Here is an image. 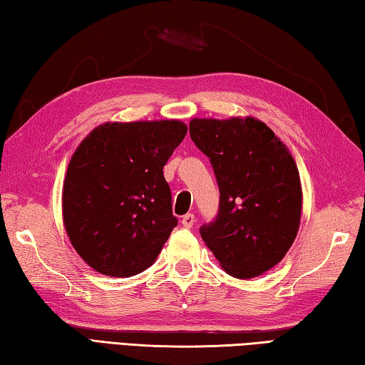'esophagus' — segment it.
I'll return each instance as SVG.
<instances>
[{
	"instance_id": "obj_1",
	"label": "esophagus",
	"mask_w": 365,
	"mask_h": 365,
	"mask_svg": "<svg viewBox=\"0 0 365 365\" xmlns=\"http://www.w3.org/2000/svg\"><path fill=\"white\" fill-rule=\"evenodd\" d=\"M181 224L185 227V229H190V227H194V224H195V216L192 215V212H189V215L182 216Z\"/></svg>"
}]
</instances>
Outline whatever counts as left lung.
I'll use <instances>...</instances> for the list:
<instances>
[{
	"label": "left lung",
	"mask_w": 365,
	"mask_h": 365,
	"mask_svg": "<svg viewBox=\"0 0 365 365\" xmlns=\"http://www.w3.org/2000/svg\"><path fill=\"white\" fill-rule=\"evenodd\" d=\"M189 133L210 159L221 194L216 219L200 227L203 242L232 277H259L286 256L297 235V165L257 119H194Z\"/></svg>",
	"instance_id": "1"
}]
</instances>
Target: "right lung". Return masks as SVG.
Wrapping results in <instances>:
<instances>
[{
    "label": "right lung",
    "instance_id": "obj_1",
    "mask_svg": "<svg viewBox=\"0 0 365 365\" xmlns=\"http://www.w3.org/2000/svg\"><path fill=\"white\" fill-rule=\"evenodd\" d=\"M185 133L180 120L113 122L76 149L63 185V221L93 270L128 278L154 264L178 225L162 170Z\"/></svg>",
    "mask_w": 365,
    "mask_h": 365
}]
</instances>
